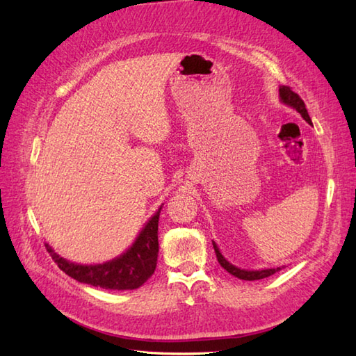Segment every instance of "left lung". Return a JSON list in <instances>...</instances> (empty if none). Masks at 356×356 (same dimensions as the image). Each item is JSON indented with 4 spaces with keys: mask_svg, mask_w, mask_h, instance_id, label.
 Segmentation results:
<instances>
[{
    "mask_svg": "<svg viewBox=\"0 0 356 356\" xmlns=\"http://www.w3.org/2000/svg\"><path fill=\"white\" fill-rule=\"evenodd\" d=\"M280 99H282V102H284L286 105H289V107L297 110L301 116H303V119L306 120V122L312 124L311 118H309V113L306 110V105L303 102V99L301 97L292 92L291 87H286V86H282L280 87ZM214 245V251H216V255H217V260L218 263H220V266L223 269H226L229 272L231 275L237 277L240 280H248V282H254V280H261V278H266L272 274H275V272H278L282 268H274V269H261V270H246V269H240L237 266H234V264H231L228 260L225 259V257L220 254V251H218L217 245L213 241Z\"/></svg>",
    "mask_w": 356,
    "mask_h": 356,
    "instance_id": "left-lung-1",
    "label": "left lung"
}]
</instances>
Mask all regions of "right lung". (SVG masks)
I'll use <instances>...</instances> for the list:
<instances>
[{"instance_id":"add662e5","label":"right lung","mask_w":356,"mask_h":356,"mask_svg":"<svg viewBox=\"0 0 356 356\" xmlns=\"http://www.w3.org/2000/svg\"><path fill=\"white\" fill-rule=\"evenodd\" d=\"M161 209L162 207L149 218V222L140 231L133 246L128 248V251L118 257V259H113L107 263L78 264L59 257L49 245L47 251L59 269L65 272L69 277L78 280L79 283L113 291L138 289L153 275L156 269L159 252L157 229Z\"/></svg>"}]
</instances>
